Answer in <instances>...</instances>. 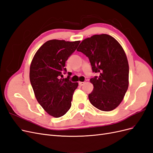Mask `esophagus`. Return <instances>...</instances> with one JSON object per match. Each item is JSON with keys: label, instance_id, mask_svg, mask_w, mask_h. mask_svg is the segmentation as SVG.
<instances>
[{"label": "esophagus", "instance_id": "1", "mask_svg": "<svg viewBox=\"0 0 153 153\" xmlns=\"http://www.w3.org/2000/svg\"><path fill=\"white\" fill-rule=\"evenodd\" d=\"M78 84H79L80 86H82L84 84V82H78Z\"/></svg>", "mask_w": 153, "mask_h": 153}]
</instances>
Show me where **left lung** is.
<instances>
[{
    "label": "left lung",
    "mask_w": 153,
    "mask_h": 153,
    "mask_svg": "<svg viewBox=\"0 0 153 153\" xmlns=\"http://www.w3.org/2000/svg\"><path fill=\"white\" fill-rule=\"evenodd\" d=\"M89 58L92 71L99 76L91 78L93 91L91 103L108 112L121 103L129 85V65L122 46L112 36L96 34L82 41L76 50Z\"/></svg>",
    "instance_id": "obj_1"
}]
</instances>
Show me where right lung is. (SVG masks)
Segmentation results:
<instances>
[{
  "mask_svg": "<svg viewBox=\"0 0 153 153\" xmlns=\"http://www.w3.org/2000/svg\"><path fill=\"white\" fill-rule=\"evenodd\" d=\"M80 41L52 39L38 50L30 66V81L37 101L51 116L60 117L71 106L74 91L78 82L69 81L65 63L75 52Z\"/></svg>",
  "mask_w": 153,
  "mask_h": 153,
  "instance_id": "right-lung-1",
  "label": "right lung"
}]
</instances>
